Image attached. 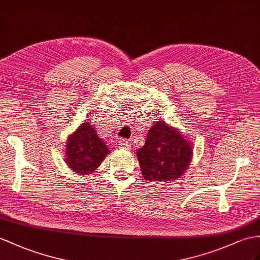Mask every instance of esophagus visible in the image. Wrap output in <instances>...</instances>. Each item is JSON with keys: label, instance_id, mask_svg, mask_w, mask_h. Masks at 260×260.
<instances>
[{"label": "esophagus", "instance_id": "esophagus-1", "mask_svg": "<svg viewBox=\"0 0 260 260\" xmlns=\"http://www.w3.org/2000/svg\"><path fill=\"white\" fill-rule=\"evenodd\" d=\"M118 144L123 149H130V142L124 140V139H120V140L118 141Z\"/></svg>", "mask_w": 260, "mask_h": 260}]
</instances>
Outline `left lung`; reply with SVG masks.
Listing matches in <instances>:
<instances>
[{"instance_id": "left-lung-1", "label": "left lung", "mask_w": 260, "mask_h": 260, "mask_svg": "<svg viewBox=\"0 0 260 260\" xmlns=\"http://www.w3.org/2000/svg\"><path fill=\"white\" fill-rule=\"evenodd\" d=\"M192 156V143L183 132L163 120L151 125L144 145L137 151L141 173L150 182H171L181 178Z\"/></svg>"}]
</instances>
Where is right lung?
I'll return each mask as SVG.
<instances>
[{
    "label": "right lung",
    "mask_w": 260,
    "mask_h": 260,
    "mask_svg": "<svg viewBox=\"0 0 260 260\" xmlns=\"http://www.w3.org/2000/svg\"><path fill=\"white\" fill-rule=\"evenodd\" d=\"M110 153L107 144L98 137L90 120L80 123L66 141L65 161L74 172L80 175L94 173Z\"/></svg>",
    "instance_id": "add662e5"
}]
</instances>
